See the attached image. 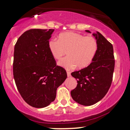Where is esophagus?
Here are the masks:
<instances>
[{
	"label": "esophagus",
	"instance_id": "1",
	"mask_svg": "<svg viewBox=\"0 0 130 130\" xmlns=\"http://www.w3.org/2000/svg\"><path fill=\"white\" fill-rule=\"evenodd\" d=\"M67 76L68 77L71 76V73H70V71H67Z\"/></svg>",
	"mask_w": 130,
	"mask_h": 130
}]
</instances>
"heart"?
<instances>
[{
  "instance_id": "b5f03b06",
  "label": "heart",
  "mask_w": 130,
  "mask_h": 130,
  "mask_svg": "<svg viewBox=\"0 0 130 130\" xmlns=\"http://www.w3.org/2000/svg\"><path fill=\"white\" fill-rule=\"evenodd\" d=\"M52 56L60 60L65 54L67 57L59 63L67 70L84 69L92 63L98 51V42L95 37L84 36L78 33L68 32L59 35V40H51L48 44Z\"/></svg>"
}]
</instances>
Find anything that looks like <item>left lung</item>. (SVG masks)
I'll return each instance as SVG.
<instances>
[{
  "label": "left lung",
  "mask_w": 130,
  "mask_h": 130,
  "mask_svg": "<svg viewBox=\"0 0 130 130\" xmlns=\"http://www.w3.org/2000/svg\"><path fill=\"white\" fill-rule=\"evenodd\" d=\"M86 32L90 33L89 30ZM93 35L98 42V51L89 66L71 73L77 86L71 91V97L84 106L95 104L108 92L112 81L115 60L112 44L100 32Z\"/></svg>",
  "instance_id": "1"
}]
</instances>
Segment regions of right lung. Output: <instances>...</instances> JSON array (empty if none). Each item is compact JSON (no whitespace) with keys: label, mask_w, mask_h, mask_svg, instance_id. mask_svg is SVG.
Returning <instances> with one entry per match:
<instances>
[{"label":"right lung","mask_w":130,"mask_h":130,"mask_svg":"<svg viewBox=\"0 0 130 130\" xmlns=\"http://www.w3.org/2000/svg\"><path fill=\"white\" fill-rule=\"evenodd\" d=\"M54 30L30 29L14 46V81L24 100L34 108H44L54 101L57 89L67 77L66 70L57 65L49 50Z\"/></svg>","instance_id":"1"}]
</instances>
